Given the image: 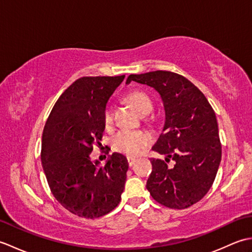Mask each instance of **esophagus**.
<instances>
[{"mask_svg": "<svg viewBox=\"0 0 252 252\" xmlns=\"http://www.w3.org/2000/svg\"><path fill=\"white\" fill-rule=\"evenodd\" d=\"M135 161H136V159H135V158H132V157H129V158H127V162H129V165H130V167H132V165L135 163Z\"/></svg>", "mask_w": 252, "mask_h": 252, "instance_id": "34e87169", "label": "esophagus"}]
</instances>
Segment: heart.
<instances>
[{
	"label": "heart",
	"instance_id": "b5f03b06",
	"mask_svg": "<svg viewBox=\"0 0 252 252\" xmlns=\"http://www.w3.org/2000/svg\"><path fill=\"white\" fill-rule=\"evenodd\" d=\"M126 99L134 107V109L141 115H147L153 108L152 99L149 96L142 92V91H133L126 96ZM103 119L106 126H110L112 123V108L109 104H107L104 108ZM152 136L145 131H130L121 130L114 136L112 144L115 151L122 153L127 156H137L144 149L151 145Z\"/></svg>",
	"mask_w": 252,
	"mask_h": 252
}]
</instances>
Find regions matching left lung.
Masks as SVG:
<instances>
[{
    "mask_svg": "<svg viewBox=\"0 0 252 252\" xmlns=\"http://www.w3.org/2000/svg\"><path fill=\"white\" fill-rule=\"evenodd\" d=\"M135 81L154 88L164 108L162 132L153 151L165 159L152 158L146 189L155 200L171 209H185L210 189L222 149L215 111L206 96L189 80L171 71L130 74ZM171 158L173 166H168Z\"/></svg>",
    "mask_w": 252,
    "mask_h": 252,
    "instance_id": "8db88e82",
    "label": "left lung"
}]
</instances>
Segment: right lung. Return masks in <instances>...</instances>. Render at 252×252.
<instances>
[{
	"mask_svg": "<svg viewBox=\"0 0 252 252\" xmlns=\"http://www.w3.org/2000/svg\"><path fill=\"white\" fill-rule=\"evenodd\" d=\"M125 77L78 79L57 99L45 123L42 167L56 200L76 216L103 217L121 200L129 169L126 156L114 153L100 165L90 154L103 136L107 101Z\"/></svg>",
	"mask_w": 252,
	"mask_h": 252,
	"instance_id": "right-lung-1",
	"label": "right lung"
}]
</instances>
